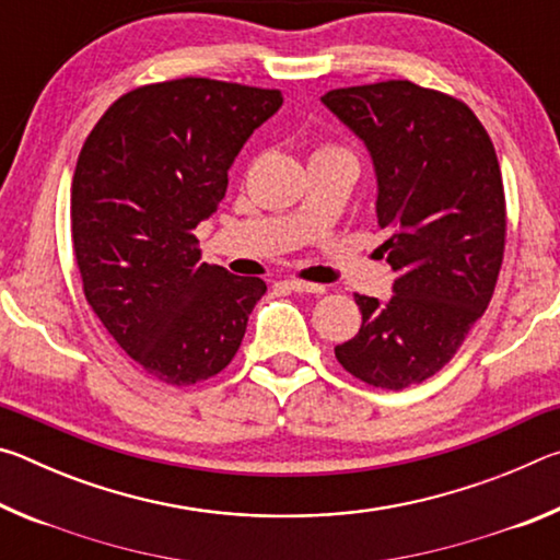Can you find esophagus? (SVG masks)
<instances>
[{
	"mask_svg": "<svg viewBox=\"0 0 560 560\" xmlns=\"http://www.w3.org/2000/svg\"><path fill=\"white\" fill-rule=\"evenodd\" d=\"M281 287H287L289 291H296V293H324V291H326L324 287H318V283H308V281H296V279L281 281Z\"/></svg>",
	"mask_w": 560,
	"mask_h": 560,
	"instance_id": "esophagus-1",
	"label": "esophagus"
}]
</instances>
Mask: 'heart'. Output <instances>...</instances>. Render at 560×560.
Wrapping results in <instances>:
<instances>
[{
    "label": "heart",
    "instance_id": "obj_1",
    "mask_svg": "<svg viewBox=\"0 0 560 560\" xmlns=\"http://www.w3.org/2000/svg\"><path fill=\"white\" fill-rule=\"evenodd\" d=\"M328 150H336V148H330V145H320L314 155H320V153H328Z\"/></svg>",
    "mask_w": 560,
    "mask_h": 560
}]
</instances>
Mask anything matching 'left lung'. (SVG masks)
<instances>
[{
    "label": "left lung",
    "mask_w": 560,
    "mask_h": 560,
    "mask_svg": "<svg viewBox=\"0 0 560 560\" xmlns=\"http://www.w3.org/2000/svg\"><path fill=\"white\" fill-rule=\"evenodd\" d=\"M320 101L373 158L377 224L390 232L381 249L397 273L387 301L355 293L363 324L336 358L358 381L402 390L450 363L494 293L506 240L497 150L467 103L412 81Z\"/></svg>",
    "instance_id": "1"
}]
</instances>
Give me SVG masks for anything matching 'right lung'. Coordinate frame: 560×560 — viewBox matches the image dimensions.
<instances>
[{"label":"right lung","instance_id":"obj_1","mask_svg":"<svg viewBox=\"0 0 560 560\" xmlns=\"http://www.w3.org/2000/svg\"><path fill=\"white\" fill-rule=\"evenodd\" d=\"M281 103L277 89L192 75L150 83L113 103L81 148L71 236L83 293L160 383L224 371L267 291L200 261L195 226L217 212L234 158Z\"/></svg>","mask_w":560,"mask_h":560}]
</instances>
